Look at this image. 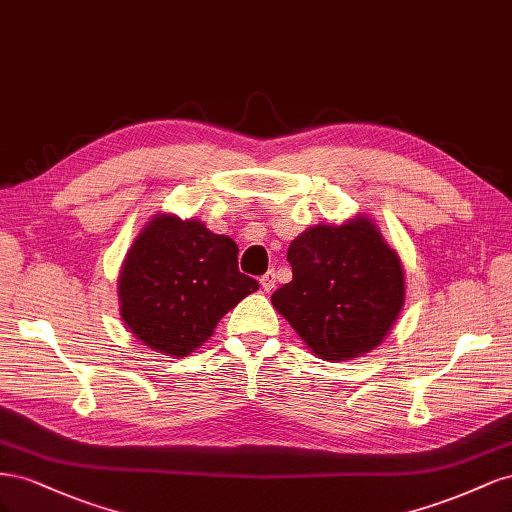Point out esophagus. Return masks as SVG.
<instances>
[{
	"mask_svg": "<svg viewBox=\"0 0 512 512\" xmlns=\"http://www.w3.org/2000/svg\"><path fill=\"white\" fill-rule=\"evenodd\" d=\"M261 289L266 291V294H270V291L274 289V285H276V274H274V270H270V272H266L264 276H261Z\"/></svg>",
	"mask_w": 512,
	"mask_h": 512,
	"instance_id": "1",
	"label": "esophagus"
}]
</instances>
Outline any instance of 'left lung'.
I'll return each instance as SVG.
<instances>
[{
    "label": "left lung",
    "instance_id": "left-lung-1",
    "mask_svg": "<svg viewBox=\"0 0 512 512\" xmlns=\"http://www.w3.org/2000/svg\"><path fill=\"white\" fill-rule=\"evenodd\" d=\"M294 279L274 309L321 360H354L382 345L405 304V272L369 214L304 229L287 248Z\"/></svg>",
    "mask_w": 512,
    "mask_h": 512
}]
</instances>
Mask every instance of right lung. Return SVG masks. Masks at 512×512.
Returning a JSON list of instances; mask_svg holds the SVG:
<instances>
[{"mask_svg":"<svg viewBox=\"0 0 512 512\" xmlns=\"http://www.w3.org/2000/svg\"><path fill=\"white\" fill-rule=\"evenodd\" d=\"M259 283L238 270V244L199 218L158 212L130 244L118 279L124 326L152 352L191 356Z\"/></svg>","mask_w":512,"mask_h":512,"instance_id":"obj_1","label":"right lung"}]
</instances>
